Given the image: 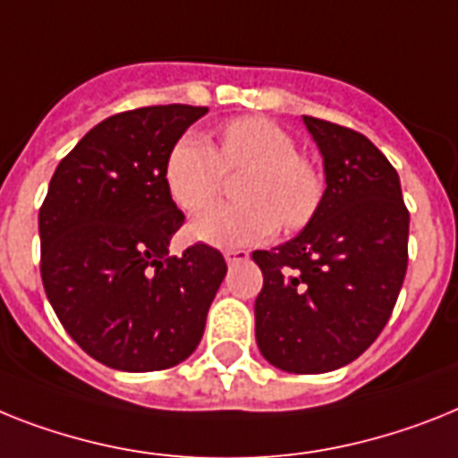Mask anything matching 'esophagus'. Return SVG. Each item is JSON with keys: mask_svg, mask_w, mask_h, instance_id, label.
I'll return each mask as SVG.
<instances>
[{"mask_svg": "<svg viewBox=\"0 0 458 458\" xmlns=\"http://www.w3.org/2000/svg\"><path fill=\"white\" fill-rule=\"evenodd\" d=\"M250 257V252L248 250H241V248H229V250H225V259L226 264H236V262H245Z\"/></svg>", "mask_w": 458, "mask_h": 458, "instance_id": "esophagus-1", "label": "esophagus"}]
</instances>
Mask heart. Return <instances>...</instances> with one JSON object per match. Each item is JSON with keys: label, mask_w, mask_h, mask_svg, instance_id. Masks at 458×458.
<instances>
[{"label": "heart", "mask_w": 458, "mask_h": 458, "mask_svg": "<svg viewBox=\"0 0 458 458\" xmlns=\"http://www.w3.org/2000/svg\"><path fill=\"white\" fill-rule=\"evenodd\" d=\"M250 167L242 185L243 204H218L196 215L189 233L196 241L238 248L269 241L278 226L301 229L318 213L323 175L297 154L283 126L262 116H241L222 128L220 154L201 133H184L165 158V187L182 210H200L219 193L226 169Z\"/></svg>", "instance_id": "b5f03b06"}]
</instances>
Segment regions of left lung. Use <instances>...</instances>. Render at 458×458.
I'll list each match as a JSON object with an SVG mask.
<instances>
[{"label":"left lung","instance_id":"left-lung-1","mask_svg":"<svg viewBox=\"0 0 458 458\" xmlns=\"http://www.w3.org/2000/svg\"><path fill=\"white\" fill-rule=\"evenodd\" d=\"M323 154L318 213L293 241L255 250L262 356L294 374L356 360L391 318L407 271L410 213L388 158L358 131L304 116Z\"/></svg>","mask_w":458,"mask_h":458}]
</instances>
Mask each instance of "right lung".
Returning a JSON list of instances; mask_svg holds the SVG:
<instances>
[{"instance_id": "add662e5", "label": "right lung", "mask_w": 458, "mask_h": 458, "mask_svg": "<svg viewBox=\"0 0 458 458\" xmlns=\"http://www.w3.org/2000/svg\"><path fill=\"white\" fill-rule=\"evenodd\" d=\"M206 112L154 105L109 116L51 177L39 210L41 281L67 335L107 368H173L203 337L226 262L206 243L168 255L184 215L164 170Z\"/></svg>"}]
</instances>
